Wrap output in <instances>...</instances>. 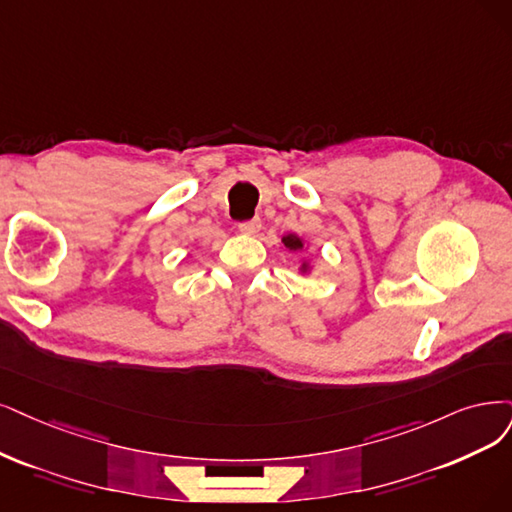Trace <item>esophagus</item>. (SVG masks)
Returning <instances> with one entry per match:
<instances>
[{
    "mask_svg": "<svg viewBox=\"0 0 512 512\" xmlns=\"http://www.w3.org/2000/svg\"><path fill=\"white\" fill-rule=\"evenodd\" d=\"M259 227H261V219L259 217H253V219H246V221L238 223V230L242 234H257Z\"/></svg>",
    "mask_w": 512,
    "mask_h": 512,
    "instance_id": "obj_1",
    "label": "esophagus"
}]
</instances>
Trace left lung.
<instances>
[{"label": "left lung", "mask_w": 512, "mask_h": 512, "mask_svg": "<svg viewBox=\"0 0 512 512\" xmlns=\"http://www.w3.org/2000/svg\"><path fill=\"white\" fill-rule=\"evenodd\" d=\"M282 242H285V246H287V249H301V246H304V244H301V240L299 238H295V236H285V238H282Z\"/></svg>", "instance_id": "left-lung-1"}]
</instances>
